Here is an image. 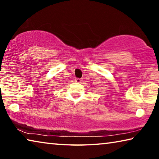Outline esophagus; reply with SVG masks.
<instances>
[{"mask_svg":"<svg viewBox=\"0 0 159 159\" xmlns=\"http://www.w3.org/2000/svg\"><path fill=\"white\" fill-rule=\"evenodd\" d=\"M75 81H76V83H81L82 79H75Z\"/></svg>","mask_w":159,"mask_h":159,"instance_id":"1","label":"esophagus"}]
</instances>
